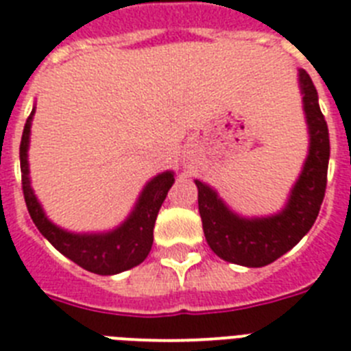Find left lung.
Masks as SVG:
<instances>
[{
  "instance_id": "1",
  "label": "left lung",
  "mask_w": 351,
  "mask_h": 351,
  "mask_svg": "<svg viewBox=\"0 0 351 351\" xmlns=\"http://www.w3.org/2000/svg\"><path fill=\"white\" fill-rule=\"evenodd\" d=\"M303 108L311 132V149L302 175L280 214L262 219H243L223 205L217 194L196 180L203 234L217 257L241 266H267L302 241L314 225L325 198L330 139L317 90L307 71H300Z\"/></svg>"
}]
</instances>
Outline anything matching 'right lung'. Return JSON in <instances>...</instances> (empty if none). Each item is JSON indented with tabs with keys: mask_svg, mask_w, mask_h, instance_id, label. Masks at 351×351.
<instances>
[{
	"mask_svg": "<svg viewBox=\"0 0 351 351\" xmlns=\"http://www.w3.org/2000/svg\"><path fill=\"white\" fill-rule=\"evenodd\" d=\"M35 108L26 119L23 139H21L19 158H21V184L28 212L35 226L40 234L67 258L78 264L84 269L96 273V275H116L121 271L139 266L148 257L153 244V226L160 210L162 203L166 199L167 191L175 182L171 171L155 176L141 194L137 207L132 216L114 232L108 234L78 235L64 232L55 226L48 217L44 216L39 202L35 198L28 178V141H30V126Z\"/></svg>",
	"mask_w": 351,
	"mask_h": 351,
	"instance_id": "obj_1",
	"label": "right lung"
}]
</instances>
